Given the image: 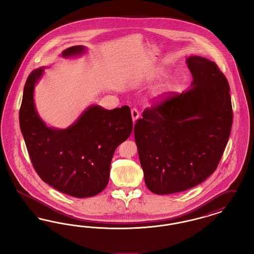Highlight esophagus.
Instances as JSON below:
<instances>
[{
    "label": "esophagus",
    "mask_w": 254,
    "mask_h": 254,
    "mask_svg": "<svg viewBox=\"0 0 254 254\" xmlns=\"http://www.w3.org/2000/svg\"><path fill=\"white\" fill-rule=\"evenodd\" d=\"M139 116H140V114H139L138 109H131V117H132L133 123H135V122H136V120L139 118Z\"/></svg>",
    "instance_id": "esophagus-1"
}]
</instances>
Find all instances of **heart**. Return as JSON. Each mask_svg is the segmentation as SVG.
I'll list each match as a JSON object with an SVG mask.
<instances>
[{
  "label": "heart",
  "instance_id": "1",
  "mask_svg": "<svg viewBox=\"0 0 254 254\" xmlns=\"http://www.w3.org/2000/svg\"><path fill=\"white\" fill-rule=\"evenodd\" d=\"M165 75H166V71L164 69H159L157 72L153 75V78H160ZM172 87H173V85L170 81H166V82L160 84L152 92V98L157 101L163 100L172 90Z\"/></svg>",
  "mask_w": 254,
  "mask_h": 254
}]
</instances>
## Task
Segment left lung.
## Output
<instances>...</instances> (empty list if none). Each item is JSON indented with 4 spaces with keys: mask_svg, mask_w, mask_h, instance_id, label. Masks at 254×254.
Segmentation results:
<instances>
[{
    "mask_svg": "<svg viewBox=\"0 0 254 254\" xmlns=\"http://www.w3.org/2000/svg\"><path fill=\"white\" fill-rule=\"evenodd\" d=\"M190 88L169 97L134 126L145 186L153 193H177L208 178L217 168L230 138V85L217 64L190 56Z\"/></svg>",
    "mask_w": 254,
    "mask_h": 254,
    "instance_id": "1",
    "label": "left lung"
}]
</instances>
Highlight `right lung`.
<instances>
[{
	"mask_svg": "<svg viewBox=\"0 0 254 254\" xmlns=\"http://www.w3.org/2000/svg\"><path fill=\"white\" fill-rule=\"evenodd\" d=\"M84 46L64 50L69 58L85 53ZM46 67L34 69L24 85L19 112L21 131L31 163L41 179L55 190L76 198L103 191L117 146L132 131L127 106L109 110L92 105L65 129L48 127L34 104V89Z\"/></svg>",
	"mask_w": 254,
	"mask_h": 254,
	"instance_id": "add662e5",
	"label": "right lung"
}]
</instances>
